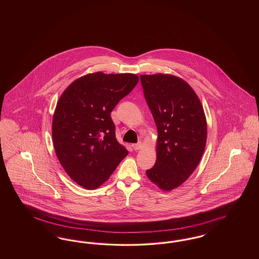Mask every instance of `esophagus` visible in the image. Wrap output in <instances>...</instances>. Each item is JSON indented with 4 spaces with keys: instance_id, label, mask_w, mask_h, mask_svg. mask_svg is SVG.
Listing matches in <instances>:
<instances>
[{
    "instance_id": "obj_1",
    "label": "esophagus",
    "mask_w": 259,
    "mask_h": 259,
    "mask_svg": "<svg viewBox=\"0 0 259 259\" xmlns=\"http://www.w3.org/2000/svg\"><path fill=\"white\" fill-rule=\"evenodd\" d=\"M132 148H134L135 150L140 149V148H142V143H137V144H133V145H132Z\"/></svg>"
}]
</instances>
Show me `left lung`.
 Instances as JSON below:
<instances>
[{"instance_id": "1", "label": "left lung", "mask_w": 259, "mask_h": 259, "mask_svg": "<svg viewBox=\"0 0 259 259\" xmlns=\"http://www.w3.org/2000/svg\"><path fill=\"white\" fill-rule=\"evenodd\" d=\"M140 78L158 130L156 162L147 176L161 189L172 190L189 178L202 158L206 116L196 93L184 79L162 74Z\"/></svg>"}]
</instances>
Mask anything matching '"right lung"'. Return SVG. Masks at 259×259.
<instances>
[{"mask_svg": "<svg viewBox=\"0 0 259 259\" xmlns=\"http://www.w3.org/2000/svg\"><path fill=\"white\" fill-rule=\"evenodd\" d=\"M138 81L134 74L98 72L77 78L63 92L52 139L62 167L77 185L99 187L128 154L116 141L111 112Z\"/></svg>", "mask_w": 259, "mask_h": 259, "instance_id": "add662e5", "label": "right lung"}]
</instances>
